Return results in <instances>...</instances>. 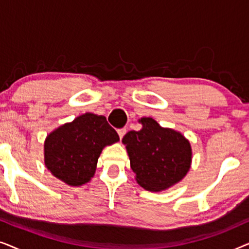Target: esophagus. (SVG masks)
Masks as SVG:
<instances>
[{
  "label": "esophagus",
  "mask_w": 249,
  "mask_h": 249,
  "mask_svg": "<svg viewBox=\"0 0 249 249\" xmlns=\"http://www.w3.org/2000/svg\"><path fill=\"white\" fill-rule=\"evenodd\" d=\"M125 132H127V129H125V128H121V129H119V130H118V134H119V137H120V139L124 138V136L125 135Z\"/></svg>",
  "instance_id": "esophagus-1"
}]
</instances>
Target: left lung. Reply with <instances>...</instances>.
Returning a JSON list of instances; mask_svg holds the SVG:
<instances>
[{
	"label": "left lung",
	"instance_id": "obj_1",
	"mask_svg": "<svg viewBox=\"0 0 249 249\" xmlns=\"http://www.w3.org/2000/svg\"><path fill=\"white\" fill-rule=\"evenodd\" d=\"M141 130L128 131L122 138L130 166L142 188L161 192L179 182L192 163L190 144L180 132L162 128L154 119L139 120Z\"/></svg>",
	"mask_w": 249,
	"mask_h": 249
}]
</instances>
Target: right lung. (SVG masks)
<instances>
[{
	"mask_svg": "<svg viewBox=\"0 0 249 249\" xmlns=\"http://www.w3.org/2000/svg\"><path fill=\"white\" fill-rule=\"evenodd\" d=\"M119 135L103 115L86 113L47 136L45 165L54 177L70 186H81L94 176L104 146Z\"/></svg>",
	"mask_w": 249,
	"mask_h": 249,
	"instance_id": "obj_1",
	"label": "right lung"
}]
</instances>
